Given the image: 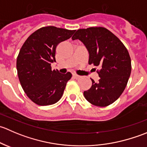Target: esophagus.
Masks as SVG:
<instances>
[{"mask_svg": "<svg viewBox=\"0 0 147 147\" xmlns=\"http://www.w3.org/2000/svg\"><path fill=\"white\" fill-rule=\"evenodd\" d=\"M72 76H73V78H75V79H78V78H80V75H76V74H73V75H72Z\"/></svg>", "mask_w": 147, "mask_h": 147, "instance_id": "34e87169", "label": "esophagus"}]
</instances>
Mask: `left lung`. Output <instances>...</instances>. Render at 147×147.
<instances>
[{
    "instance_id": "1",
    "label": "left lung",
    "mask_w": 147,
    "mask_h": 147,
    "mask_svg": "<svg viewBox=\"0 0 147 147\" xmlns=\"http://www.w3.org/2000/svg\"><path fill=\"white\" fill-rule=\"evenodd\" d=\"M72 39L80 40L89 53V64L100 68V80L91 79L92 87L84 92L92 105L106 107L116 101L124 92L131 74V59L121 40L102 27L79 29Z\"/></svg>"
}]
</instances>
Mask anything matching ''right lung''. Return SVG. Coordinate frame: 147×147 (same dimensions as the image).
Instances as JSON below:
<instances>
[{"instance_id":"right-lung-1","label":"right lung","mask_w":147,"mask_h":147,"mask_svg":"<svg viewBox=\"0 0 147 147\" xmlns=\"http://www.w3.org/2000/svg\"><path fill=\"white\" fill-rule=\"evenodd\" d=\"M75 30L47 26L31 34L24 42L17 58L18 75L27 96L41 106L53 105L60 100L70 72L52 70L55 62L56 47L72 37Z\"/></svg>"}]
</instances>
